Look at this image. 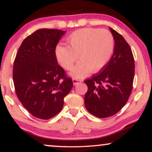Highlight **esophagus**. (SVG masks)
I'll return each instance as SVG.
<instances>
[{"label": "esophagus", "instance_id": "obj_1", "mask_svg": "<svg viewBox=\"0 0 152 152\" xmlns=\"http://www.w3.org/2000/svg\"><path fill=\"white\" fill-rule=\"evenodd\" d=\"M81 82H82V81L79 80L78 79H73V80H72V82H73V84L74 85L77 84H79V83Z\"/></svg>", "mask_w": 152, "mask_h": 152}]
</instances>
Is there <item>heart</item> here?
I'll use <instances>...</instances> for the list:
<instances>
[{
  "mask_svg": "<svg viewBox=\"0 0 152 152\" xmlns=\"http://www.w3.org/2000/svg\"><path fill=\"white\" fill-rule=\"evenodd\" d=\"M68 45H58L55 50L57 59L62 67L70 70V75L81 78L91 70L99 72L107 66L113 53L115 40L107 30L87 28L75 31L68 38Z\"/></svg>",
  "mask_w": 152,
  "mask_h": 152,
  "instance_id": "obj_1",
  "label": "heart"
}]
</instances>
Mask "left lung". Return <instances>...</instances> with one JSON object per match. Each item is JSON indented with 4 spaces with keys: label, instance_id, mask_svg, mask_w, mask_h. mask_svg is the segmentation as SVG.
<instances>
[{
    "label": "left lung",
    "instance_id": "left-lung-1",
    "mask_svg": "<svg viewBox=\"0 0 152 152\" xmlns=\"http://www.w3.org/2000/svg\"><path fill=\"white\" fill-rule=\"evenodd\" d=\"M115 40L113 55L98 73L84 80L88 91L86 109L92 115L105 118L115 115L127 102L132 93L135 63L132 49L124 37L110 28Z\"/></svg>",
    "mask_w": 152,
    "mask_h": 152
}]
</instances>
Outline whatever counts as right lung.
<instances>
[{
    "label": "right lung",
    "mask_w": 152,
    "mask_h": 152,
    "mask_svg": "<svg viewBox=\"0 0 152 152\" xmlns=\"http://www.w3.org/2000/svg\"><path fill=\"white\" fill-rule=\"evenodd\" d=\"M65 32L46 28L35 31L24 39L14 59L16 94L23 107L39 119L48 120L59 113L64 97L73 86L55 55Z\"/></svg>",
    "instance_id": "obj_1"
}]
</instances>
